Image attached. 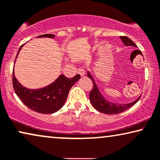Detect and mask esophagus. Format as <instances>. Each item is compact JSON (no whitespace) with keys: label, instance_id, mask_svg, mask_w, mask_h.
I'll list each match as a JSON object with an SVG mask.
<instances>
[{"label":"esophagus","instance_id":"34e87169","mask_svg":"<svg viewBox=\"0 0 160 160\" xmlns=\"http://www.w3.org/2000/svg\"><path fill=\"white\" fill-rule=\"evenodd\" d=\"M77 72H78V73L79 74V75H81V76L85 75V72L84 69H82V68H78V70H77Z\"/></svg>","mask_w":160,"mask_h":160}]
</instances>
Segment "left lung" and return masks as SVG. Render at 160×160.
Instances as JSON below:
<instances>
[{"label": "left lung", "instance_id": "8db88e82", "mask_svg": "<svg viewBox=\"0 0 160 160\" xmlns=\"http://www.w3.org/2000/svg\"><path fill=\"white\" fill-rule=\"evenodd\" d=\"M120 38L125 46L137 47L136 43L132 40H130L129 38L126 37V36H120ZM88 77L93 82V88H92V90L90 91L89 93V98L90 101H91V103L97 111L102 112V113L107 114H117L121 113V112L125 111L126 109H129L132 106H133L140 99L141 96H139L133 102L125 103V104L124 103H115L108 102L101 94L97 86H96L95 81H94L93 77L89 72H88Z\"/></svg>", "mask_w": 160, "mask_h": 160}]
</instances>
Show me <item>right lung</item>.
Here are the masks:
<instances>
[{
    "mask_svg": "<svg viewBox=\"0 0 160 160\" xmlns=\"http://www.w3.org/2000/svg\"><path fill=\"white\" fill-rule=\"evenodd\" d=\"M38 37L54 38V35L45 34ZM22 46L18 51L16 58ZM80 78V75H76L72 78L61 75L54 82L48 86L36 90L28 89L18 82L13 69L12 83L16 94L27 107L39 113L52 114L58 111L63 107L69 90Z\"/></svg>",
    "mask_w": 160,
    "mask_h": 160,
    "instance_id": "right-lung-1",
    "label": "right lung"
}]
</instances>
